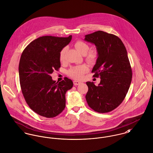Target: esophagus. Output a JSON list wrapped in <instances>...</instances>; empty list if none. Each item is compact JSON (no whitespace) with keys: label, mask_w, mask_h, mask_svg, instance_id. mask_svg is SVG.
<instances>
[{"label":"esophagus","mask_w":153,"mask_h":153,"mask_svg":"<svg viewBox=\"0 0 153 153\" xmlns=\"http://www.w3.org/2000/svg\"><path fill=\"white\" fill-rule=\"evenodd\" d=\"M73 82H74V85H78L80 83H81V82H79V81H74Z\"/></svg>","instance_id":"esophagus-1"}]
</instances>
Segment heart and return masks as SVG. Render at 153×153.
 Masks as SVG:
<instances>
[{
	"label": "heart",
	"instance_id": "heart-1",
	"mask_svg": "<svg viewBox=\"0 0 153 153\" xmlns=\"http://www.w3.org/2000/svg\"><path fill=\"white\" fill-rule=\"evenodd\" d=\"M75 47L76 49L82 55H85L86 60L89 63L94 62L97 58V54L95 51H90L89 46L88 44L82 41H78L75 44ZM67 51V47L63 48L59 53V61L64 62L65 60V53ZM88 68L86 65L82 64L72 67L68 71V75L75 79H81L83 77L84 74L87 72Z\"/></svg>",
	"mask_w": 153,
	"mask_h": 153
}]
</instances>
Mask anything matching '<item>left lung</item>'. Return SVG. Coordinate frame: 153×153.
I'll list each match as a JSON object with an SVG mask.
<instances>
[{"instance_id": "8db88e82", "label": "left lung", "mask_w": 153, "mask_h": 153, "mask_svg": "<svg viewBox=\"0 0 153 153\" xmlns=\"http://www.w3.org/2000/svg\"><path fill=\"white\" fill-rule=\"evenodd\" d=\"M85 40L97 47L98 57L92 72L94 77L100 78L98 86L86 82V102L98 113L112 111L123 101L131 82L132 70L125 46L117 36L103 31L86 35Z\"/></svg>"}]
</instances>
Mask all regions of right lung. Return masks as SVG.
Here are the masks:
<instances>
[{
    "mask_svg": "<svg viewBox=\"0 0 153 153\" xmlns=\"http://www.w3.org/2000/svg\"><path fill=\"white\" fill-rule=\"evenodd\" d=\"M72 39L51 36L31 42L20 57L19 73L23 95L35 113L47 118L60 114L65 108L66 92L73 86L67 77L58 82L50 74L61 67L59 53Z\"/></svg>",
    "mask_w": 153,
    "mask_h": 153,
    "instance_id": "right-lung-1",
    "label": "right lung"
}]
</instances>
